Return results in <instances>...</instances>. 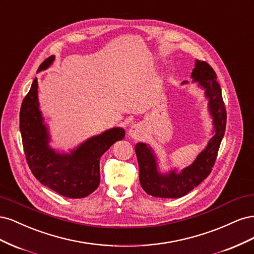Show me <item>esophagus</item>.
I'll use <instances>...</instances> for the list:
<instances>
[{
	"mask_svg": "<svg viewBox=\"0 0 254 254\" xmlns=\"http://www.w3.org/2000/svg\"><path fill=\"white\" fill-rule=\"evenodd\" d=\"M128 134L130 137H132V139H134V140L141 139L144 134V126L142 124H140V123L133 124L131 127H130Z\"/></svg>",
	"mask_w": 254,
	"mask_h": 254,
	"instance_id": "obj_1",
	"label": "esophagus"
}]
</instances>
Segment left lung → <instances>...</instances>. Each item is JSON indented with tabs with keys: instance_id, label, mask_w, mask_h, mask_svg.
Listing matches in <instances>:
<instances>
[{
	"instance_id": "left-lung-1",
	"label": "left lung",
	"mask_w": 254,
	"mask_h": 254,
	"mask_svg": "<svg viewBox=\"0 0 254 254\" xmlns=\"http://www.w3.org/2000/svg\"><path fill=\"white\" fill-rule=\"evenodd\" d=\"M190 78L203 91L207 101V111L213 124L212 136L194 162L181 171L172 167L170 171L162 172L155 149L147 143H136L134 149L139 163L140 184L146 193L153 197L180 198L198 187L211 173L225 135L227 113L216 74L206 63L196 60ZM186 83L189 81L182 82Z\"/></svg>"
}]
</instances>
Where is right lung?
I'll return each mask as SVG.
<instances>
[{
	"instance_id": "add662e5",
	"label": "right lung",
	"mask_w": 254,
	"mask_h": 254,
	"mask_svg": "<svg viewBox=\"0 0 254 254\" xmlns=\"http://www.w3.org/2000/svg\"><path fill=\"white\" fill-rule=\"evenodd\" d=\"M55 56L45 59L37 73L45 71ZM20 131L30 171L47 188L67 198H83L98 188L101 181L99 160L111 146L125 136L122 127L107 129L88 137L64 151L51 146L52 136L38 99V79L23 99L20 110Z\"/></svg>"
}]
</instances>
